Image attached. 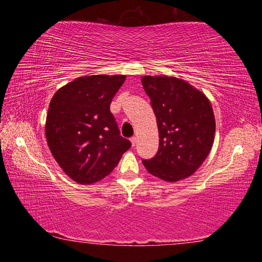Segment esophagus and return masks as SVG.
Here are the masks:
<instances>
[{
    "label": "esophagus",
    "instance_id": "34e87169",
    "mask_svg": "<svg viewBox=\"0 0 262 262\" xmlns=\"http://www.w3.org/2000/svg\"><path fill=\"white\" fill-rule=\"evenodd\" d=\"M136 141H137V137L136 136H133L130 137V142H132V145L134 147V145L136 144Z\"/></svg>",
    "mask_w": 262,
    "mask_h": 262
}]
</instances>
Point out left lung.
<instances>
[{
    "label": "left lung",
    "mask_w": 262,
    "mask_h": 262,
    "mask_svg": "<svg viewBox=\"0 0 262 262\" xmlns=\"http://www.w3.org/2000/svg\"><path fill=\"white\" fill-rule=\"evenodd\" d=\"M142 85L156 115L159 147L142 163L150 174L174 183L192 176L209 155L215 117L209 99L184 79L143 76Z\"/></svg>",
    "instance_id": "8db88e82"
}]
</instances>
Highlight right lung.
<instances>
[{
    "label": "right lung",
    "mask_w": 262,
    "mask_h": 262,
    "mask_svg": "<svg viewBox=\"0 0 262 262\" xmlns=\"http://www.w3.org/2000/svg\"><path fill=\"white\" fill-rule=\"evenodd\" d=\"M125 79V75L78 77L53 96L46 118L48 147L64 173L78 184L105 178L130 148L110 111Z\"/></svg>",
    "instance_id": "obj_1"
}]
</instances>
